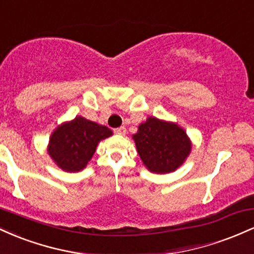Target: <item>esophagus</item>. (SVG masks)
I'll use <instances>...</instances> for the list:
<instances>
[{"instance_id":"obj_1","label":"esophagus","mask_w":254,"mask_h":254,"mask_svg":"<svg viewBox=\"0 0 254 254\" xmlns=\"http://www.w3.org/2000/svg\"><path fill=\"white\" fill-rule=\"evenodd\" d=\"M125 132H127V129H125L124 127H117V129H115V133H117V135H125Z\"/></svg>"}]
</instances>
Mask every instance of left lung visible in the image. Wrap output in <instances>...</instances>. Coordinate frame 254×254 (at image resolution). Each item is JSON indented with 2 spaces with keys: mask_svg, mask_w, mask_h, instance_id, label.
Wrapping results in <instances>:
<instances>
[{
  "mask_svg": "<svg viewBox=\"0 0 254 254\" xmlns=\"http://www.w3.org/2000/svg\"><path fill=\"white\" fill-rule=\"evenodd\" d=\"M132 139L145 168L156 174L177 171L192 149L190 137L182 127L156 117L139 124Z\"/></svg>",
  "mask_w": 254,
  "mask_h": 254,
  "instance_id": "obj_1",
  "label": "left lung"
}]
</instances>
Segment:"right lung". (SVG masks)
Here are the masks:
<instances>
[{
  "label": "right lung",
  "mask_w": 254,
  "mask_h": 254,
  "mask_svg": "<svg viewBox=\"0 0 254 254\" xmlns=\"http://www.w3.org/2000/svg\"><path fill=\"white\" fill-rule=\"evenodd\" d=\"M112 135V131L105 125L76 116L52 131L48 154L61 170L75 173L86 168L99 142Z\"/></svg>",
  "instance_id": "right-lung-1"
}]
</instances>
